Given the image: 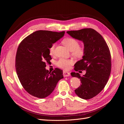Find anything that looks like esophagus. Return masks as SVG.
Returning a JSON list of instances; mask_svg holds the SVG:
<instances>
[{
	"label": "esophagus",
	"mask_w": 124,
	"mask_h": 124,
	"mask_svg": "<svg viewBox=\"0 0 124 124\" xmlns=\"http://www.w3.org/2000/svg\"><path fill=\"white\" fill-rule=\"evenodd\" d=\"M63 76L64 77H68L70 76V73L66 72V71H63Z\"/></svg>",
	"instance_id": "34e87169"
}]
</instances>
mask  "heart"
<instances>
[{"mask_svg": "<svg viewBox=\"0 0 124 124\" xmlns=\"http://www.w3.org/2000/svg\"><path fill=\"white\" fill-rule=\"evenodd\" d=\"M63 43L68 49L72 52V55L77 58H81L84 54V49L83 47L79 46V43L76 39L72 38H68L65 39L63 41ZM56 44H52L49 49V53L51 55H53L55 53ZM73 62L71 59H66L60 58L57 62L58 67L65 70H69L71 65L73 64Z\"/></svg>", "mask_w": 124, "mask_h": 124, "instance_id": "obj_1", "label": "heart"}]
</instances>
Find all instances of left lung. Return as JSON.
I'll return each instance as SVG.
<instances>
[{
	"label": "left lung",
	"mask_w": 124,
	"mask_h": 124,
	"mask_svg": "<svg viewBox=\"0 0 124 124\" xmlns=\"http://www.w3.org/2000/svg\"><path fill=\"white\" fill-rule=\"evenodd\" d=\"M67 33L81 41L85 50L82 59L75 63L74 69L86 70L85 74L81 76L78 73H71L81 82L75 93L82 99L93 98L105 87L110 74L111 56L108 46L101 34L93 29L70 31Z\"/></svg>",
	"instance_id": "1"
}]
</instances>
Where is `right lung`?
<instances>
[{
    "instance_id": "obj_1",
    "label": "right lung",
    "mask_w": 124,
    "mask_h": 124,
    "mask_svg": "<svg viewBox=\"0 0 124 124\" xmlns=\"http://www.w3.org/2000/svg\"><path fill=\"white\" fill-rule=\"evenodd\" d=\"M64 34V31H37L19 45L16 57V73L23 87L32 96L40 99L47 97L63 78L62 70L56 68L50 72L45 67L52 59L49 48Z\"/></svg>"
}]
</instances>
